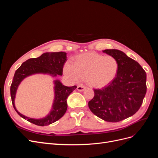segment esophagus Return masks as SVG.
Instances as JSON below:
<instances>
[{
	"mask_svg": "<svg viewBox=\"0 0 158 158\" xmlns=\"http://www.w3.org/2000/svg\"><path fill=\"white\" fill-rule=\"evenodd\" d=\"M85 89V87L83 86V85H78L77 87V90L80 91V92H83Z\"/></svg>",
	"mask_w": 158,
	"mask_h": 158,
	"instance_id": "1",
	"label": "esophagus"
}]
</instances>
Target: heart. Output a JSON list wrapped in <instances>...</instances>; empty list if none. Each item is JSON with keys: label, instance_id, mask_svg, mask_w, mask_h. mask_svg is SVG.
Returning <instances> with one entry per match:
<instances>
[{"label": "heart", "instance_id": "1", "mask_svg": "<svg viewBox=\"0 0 158 158\" xmlns=\"http://www.w3.org/2000/svg\"><path fill=\"white\" fill-rule=\"evenodd\" d=\"M118 70V62L113 56L89 52L76 56L74 63L66 62L63 71L66 77L74 82L85 78L90 86L100 88L112 82Z\"/></svg>", "mask_w": 158, "mask_h": 158}]
</instances>
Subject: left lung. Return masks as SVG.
<instances>
[{"instance_id": "8db88e82", "label": "left lung", "mask_w": 158, "mask_h": 158, "mask_svg": "<svg viewBox=\"0 0 158 158\" xmlns=\"http://www.w3.org/2000/svg\"><path fill=\"white\" fill-rule=\"evenodd\" d=\"M103 52L116 59L118 73L107 87L94 89L88 107L103 120L117 123L132 116L140 109L146 93V73L139 63L121 51Z\"/></svg>"}]
</instances>
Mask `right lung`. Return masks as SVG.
<instances>
[{
    "label": "right lung",
    "instance_id": "obj_1",
    "mask_svg": "<svg viewBox=\"0 0 158 158\" xmlns=\"http://www.w3.org/2000/svg\"><path fill=\"white\" fill-rule=\"evenodd\" d=\"M66 59L67 57L65 52H47L37 58L27 60L16 70L10 86V95L13 107L21 117L34 125L44 127L56 122L64 115L67 109V98L77 87L76 85L72 87L66 86L58 79L53 81L55 95L53 102L49 113L45 117L33 118L23 115L16 108L14 100L18 88L23 80L37 74H47L52 77H56L57 75L62 76L64 64L67 60Z\"/></svg>",
    "mask_w": 158,
    "mask_h": 158
}]
</instances>
